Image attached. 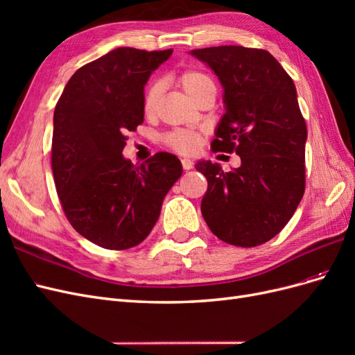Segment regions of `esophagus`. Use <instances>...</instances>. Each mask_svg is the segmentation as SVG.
<instances>
[{"label":"esophagus","mask_w":355,"mask_h":355,"mask_svg":"<svg viewBox=\"0 0 355 355\" xmlns=\"http://www.w3.org/2000/svg\"><path fill=\"white\" fill-rule=\"evenodd\" d=\"M182 167H184L185 170H191L192 167H194V163H192V159L189 158H182Z\"/></svg>","instance_id":"34e87169"}]
</instances>
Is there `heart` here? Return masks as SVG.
Masks as SVG:
<instances>
[{
  "label": "heart",
  "instance_id": "1",
  "mask_svg": "<svg viewBox=\"0 0 355 355\" xmlns=\"http://www.w3.org/2000/svg\"><path fill=\"white\" fill-rule=\"evenodd\" d=\"M179 83L184 90L194 98V96L201 92L206 85H213L211 78L209 75H206L201 71H196V69H188L184 71L179 75ZM159 94H161V89L159 84L154 83L149 85V89L145 93V99H144V111L145 114H153L157 108V103L159 101ZM201 137L198 133L192 132V130H187V128H178V130L170 132L166 136V144L175 149V151L180 153V154H191L194 153L196 149L200 145Z\"/></svg>",
  "mask_w": 355,
  "mask_h": 355
}]
</instances>
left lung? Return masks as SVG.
Masks as SVG:
<instances>
[{
  "instance_id": "obj_1",
  "label": "left lung",
  "mask_w": 355,
  "mask_h": 355,
  "mask_svg": "<svg viewBox=\"0 0 355 355\" xmlns=\"http://www.w3.org/2000/svg\"><path fill=\"white\" fill-rule=\"evenodd\" d=\"M189 53L223 89L225 114L211 149L241 158L228 173L211 161L196 164L207 179L202 218L225 243L263 244L286 227L305 191L306 125L293 80L266 50L220 46Z\"/></svg>"
}]
</instances>
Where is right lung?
Returning a JSON list of instances; mask_svg holds the SVG:
<instances>
[{
	"instance_id": "add662e5",
	"label": "right lung",
	"mask_w": 355,
	"mask_h": 355,
	"mask_svg": "<svg viewBox=\"0 0 355 355\" xmlns=\"http://www.w3.org/2000/svg\"><path fill=\"white\" fill-rule=\"evenodd\" d=\"M173 50L118 47L75 72L53 116L51 168L68 220L103 249L141 244L182 175L176 155L124 158L125 133L144 123V89Z\"/></svg>"
}]
</instances>
